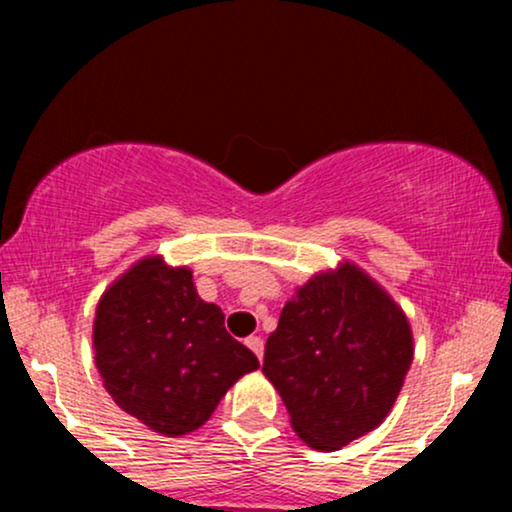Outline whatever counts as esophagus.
I'll return each instance as SVG.
<instances>
[{
  "instance_id": "1",
  "label": "esophagus",
  "mask_w": 512,
  "mask_h": 512,
  "mask_svg": "<svg viewBox=\"0 0 512 512\" xmlns=\"http://www.w3.org/2000/svg\"><path fill=\"white\" fill-rule=\"evenodd\" d=\"M245 344H248L252 354H255L262 361V356H264V342H262V339L260 337H248V339H245Z\"/></svg>"
}]
</instances>
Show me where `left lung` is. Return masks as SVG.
<instances>
[{"mask_svg": "<svg viewBox=\"0 0 512 512\" xmlns=\"http://www.w3.org/2000/svg\"><path fill=\"white\" fill-rule=\"evenodd\" d=\"M414 358L407 315L356 264L315 274L284 305L262 373L315 450H339L385 421Z\"/></svg>", "mask_w": 512, "mask_h": 512, "instance_id": "8db88e82", "label": "left lung"}]
</instances>
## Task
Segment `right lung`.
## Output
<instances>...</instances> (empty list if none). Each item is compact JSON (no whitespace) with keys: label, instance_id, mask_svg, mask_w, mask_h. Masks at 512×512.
<instances>
[{"label":"right lung","instance_id":"right-lung-1","mask_svg":"<svg viewBox=\"0 0 512 512\" xmlns=\"http://www.w3.org/2000/svg\"><path fill=\"white\" fill-rule=\"evenodd\" d=\"M93 351L115 404L161 436L197 431L228 387L260 361L199 298L187 267L149 255L108 286L93 320Z\"/></svg>","mask_w":512,"mask_h":512}]
</instances>
